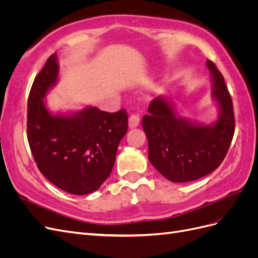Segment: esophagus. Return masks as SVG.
I'll use <instances>...</instances> for the list:
<instances>
[{"mask_svg":"<svg viewBox=\"0 0 258 258\" xmlns=\"http://www.w3.org/2000/svg\"><path fill=\"white\" fill-rule=\"evenodd\" d=\"M140 123V117L139 115H131L128 119V126L130 129H134L139 126Z\"/></svg>","mask_w":258,"mask_h":258,"instance_id":"1","label":"esophagus"}]
</instances>
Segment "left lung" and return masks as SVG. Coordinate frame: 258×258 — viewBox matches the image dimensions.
<instances>
[{
	"label": "left lung",
	"mask_w": 258,
	"mask_h": 258,
	"mask_svg": "<svg viewBox=\"0 0 258 258\" xmlns=\"http://www.w3.org/2000/svg\"><path fill=\"white\" fill-rule=\"evenodd\" d=\"M211 97L218 108L217 119L209 124L178 116L172 99L158 96L148 106L142 126L148 141V160L173 183L206 176L220 167L235 134L232 101L224 77L207 60Z\"/></svg>",
	"instance_id": "8db88e82"
}]
</instances>
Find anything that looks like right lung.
<instances>
[{"label": "right lung", "instance_id": "right-lung-1", "mask_svg": "<svg viewBox=\"0 0 258 258\" xmlns=\"http://www.w3.org/2000/svg\"><path fill=\"white\" fill-rule=\"evenodd\" d=\"M57 53L46 61L28 99V141L41 173L72 195L96 191L111 174L117 147L128 130L124 110L107 113L96 106L50 112L44 99L59 80Z\"/></svg>", "mask_w": 258, "mask_h": 258}]
</instances>
